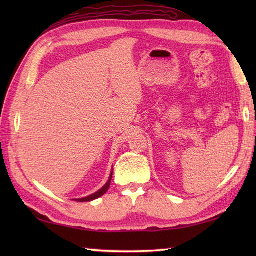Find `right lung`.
<instances>
[{
    "instance_id": "right-lung-1",
    "label": "right lung",
    "mask_w": 256,
    "mask_h": 256,
    "mask_svg": "<svg viewBox=\"0 0 256 256\" xmlns=\"http://www.w3.org/2000/svg\"><path fill=\"white\" fill-rule=\"evenodd\" d=\"M112 175H113V170H111L110 177H108V180L106 182V184L104 186H103L101 189L98 190L96 192H94V194H92L88 196V197H84V198H78V199H74V201H78V202H88V201H92V200H94V199L100 198L101 196L104 194L108 192V188H110Z\"/></svg>"
}]
</instances>
